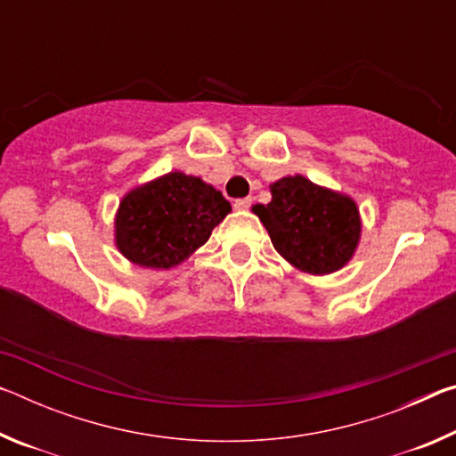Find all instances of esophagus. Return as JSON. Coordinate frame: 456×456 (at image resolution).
Masks as SVG:
<instances>
[{
  "instance_id": "1",
  "label": "esophagus",
  "mask_w": 456,
  "mask_h": 456,
  "mask_svg": "<svg viewBox=\"0 0 456 456\" xmlns=\"http://www.w3.org/2000/svg\"><path fill=\"white\" fill-rule=\"evenodd\" d=\"M233 207H235L237 211H247L251 207V199L249 197H247V199H237L235 203H233Z\"/></svg>"
}]
</instances>
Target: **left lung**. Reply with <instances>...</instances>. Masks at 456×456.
Returning <instances> with one entry per match:
<instances>
[{"mask_svg":"<svg viewBox=\"0 0 456 456\" xmlns=\"http://www.w3.org/2000/svg\"><path fill=\"white\" fill-rule=\"evenodd\" d=\"M253 213L265 225L277 253L314 275L344 267L360 241L356 203L302 175L273 183L272 200L256 205Z\"/></svg>","mask_w":456,"mask_h":456,"instance_id":"8db88e82","label":"left lung"}]
</instances>
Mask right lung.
I'll return each mask as SVG.
<instances>
[{"instance_id": "right-lung-1", "label": "right lung", "mask_w": 456, "mask_h": 456, "mask_svg": "<svg viewBox=\"0 0 456 456\" xmlns=\"http://www.w3.org/2000/svg\"><path fill=\"white\" fill-rule=\"evenodd\" d=\"M229 211L221 191L199 176L168 173L122 199L117 245L122 256L141 267H175L207 243Z\"/></svg>"}]
</instances>
